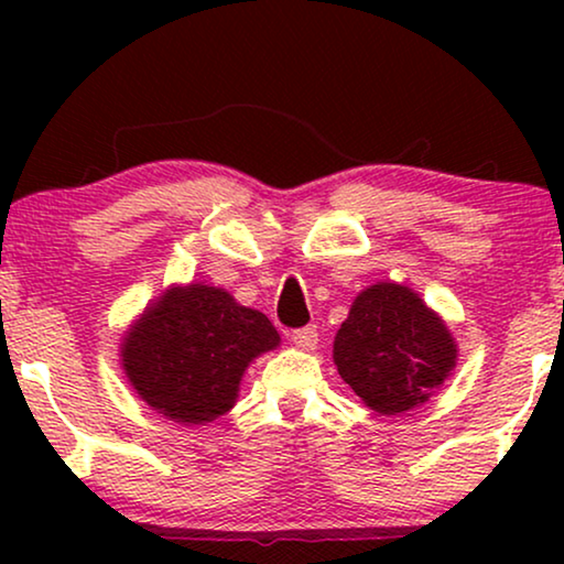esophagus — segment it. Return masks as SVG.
<instances>
[{
	"label": "esophagus",
	"instance_id": "obj_1",
	"mask_svg": "<svg viewBox=\"0 0 564 564\" xmlns=\"http://www.w3.org/2000/svg\"><path fill=\"white\" fill-rule=\"evenodd\" d=\"M292 341H295L303 351H313L315 344H318V330H315V326L292 330Z\"/></svg>",
	"mask_w": 564,
	"mask_h": 564
}]
</instances>
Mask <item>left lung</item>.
<instances>
[{"label":"left lung","mask_w":564,"mask_h":564,"mask_svg":"<svg viewBox=\"0 0 564 564\" xmlns=\"http://www.w3.org/2000/svg\"><path fill=\"white\" fill-rule=\"evenodd\" d=\"M457 351L442 315L398 282L361 290L334 338L338 375L380 415L426 403L457 367Z\"/></svg>","instance_id":"8db88e82"}]
</instances>
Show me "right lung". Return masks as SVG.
<instances>
[{
  "mask_svg": "<svg viewBox=\"0 0 564 564\" xmlns=\"http://www.w3.org/2000/svg\"><path fill=\"white\" fill-rule=\"evenodd\" d=\"M280 346L264 313L205 282L172 284L130 323L120 365L151 411L205 426L236 405L243 372Z\"/></svg>",
  "mask_w": 564,
  "mask_h": 564,
  "instance_id": "obj_1",
  "label": "right lung"
}]
</instances>
